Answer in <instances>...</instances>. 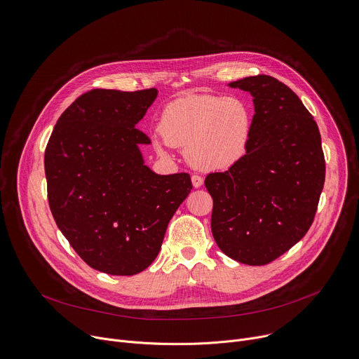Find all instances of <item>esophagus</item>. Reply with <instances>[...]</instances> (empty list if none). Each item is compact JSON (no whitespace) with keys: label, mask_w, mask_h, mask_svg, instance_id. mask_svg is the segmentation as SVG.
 Segmentation results:
<instances>
[{"label":"esophagus","mask_w":359,"mask_h":359,"mask_svg":"<svg viewBox=\"0 0 359 359\" xmlns=\"http://www.w3.org/2000/svg\"><path fill=\"white\" fill-rule=\"evenodd\" d=\"M191 183L194 187H200L203 184V177L198 176V175H193L191 176Z\"/></svg>","instance_id":"esophagus-1"}]
</instances>
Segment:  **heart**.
<instances>
[{"label": "heart", "mask_w": 359, "mask_h": 359, "mask_svg": "<svg viewBox=\"0 0 359 359\" xmlns=\"http://www.w3.org/2000/svg\"><path fill=\"white\" fill-rule=\"evenodd\" d=\"M153 147H186V159L203 170H224L247 153L252 116L244 100L219 95H186L163 108Z\"/></svg>", "instance_id": "obj_1"}]
</instances>
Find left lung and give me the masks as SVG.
I'll use <instances>...</instances> for the list:
<instances>
[{"instance_id":"obj_1","label":"left lung","mask_w":359,"mask_h":359,"mask_svg":"<svg viewBox=\"0 0 359 359\" xmlns=\"http://www.w3.org/2000/svg\"><path fill=\"white\" fill-rule=\"evenodd\" d=\"M252 95V133L244 158L204 180L213 197L212 231L230 259L266 266L310 230L325 182L321 135L313 115L269 75L230 82Z\"/></svg>"}]
</instances>
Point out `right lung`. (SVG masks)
Listing matches in <instances>:
<instances>
[{
	"label": "right lung",
	"mask_w": 359,
	"mask_h": 359,
	"mask_svg": "<svg viewBox=\"0 0 359 359\" xmlns=\"http://www.w3.org/2000/svg\"><path fill=\"white\" fill-rule=\"evenodd\" d=\"M158 89H92L60 116L45 149L48 203L57 226L92 269L133 276L161 251L168 224L193 189L189 173L143 165L136 123Z\"/></svg>",
	"instance_id": "obj_1"
}]
</instances>
